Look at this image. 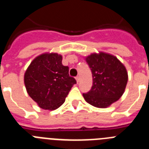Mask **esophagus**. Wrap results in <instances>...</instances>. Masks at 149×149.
I'll use <instances>...</instances> for the list:
<instances>
[{
    "label": "esophagus",
    "instance_id": "1",
    "mask_svg": "<svg viewBox=\"0 0 149 149\" xmlns=\"http://www.w3.org/2000/svg\"><path fill=\"white\" fill-rule=\"evenodd\" d=\"M76 81H77V83L78 84L79 81H80V77H79V76H77V77H76Z\"/></svg>",
    "mask_w": 149,
    "mask_h": 149
}]
</instances>
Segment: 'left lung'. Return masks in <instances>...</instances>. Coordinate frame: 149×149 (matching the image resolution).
I'll return each mask as SVG.
<instances>
[{"instance_id":"1","label":"left lung","mask_w":149,"mask_h":149,"mask_svg":"<svg viewBox=\"0 0 149 149\" xmlns=\"http://www.w3.org/2000/svg\"><path fill=\"white\" fill-rule=\"evenodd\" d=\"M93 74V86L84 93L87 103L99 108H106L119 99L127 83L125 65L113 55L100 52L86 57Z\"/></svg>"}]
</instances>
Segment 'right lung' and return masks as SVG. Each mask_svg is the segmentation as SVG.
<instances>
[{"mask_svg":"<svg viewBox=\"0 0 149 149\" xmlns=\"http://www.w3.org/2000/svg\"><path fill=\"white\" fill-rule=\"evenodd\" d=\"M61 55L45 53L36 56L24 74V84L30 97L44 110H54L64 102L75 79L62 64Z\"/></svg>","mask_w":149,"mask_h":149,"instance_id":"right-lung-1","label":"right lung"}]
</instances>
